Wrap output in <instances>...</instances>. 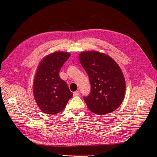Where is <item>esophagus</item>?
Segmentation results:
<instances>
[{
  "label": "esophagus",
  "mask_w": 157,
  "mask_h": 157,
  "mask_svg": "<svg viewBox=\"0 0 157 157\" xmlns=\"http://www.w3.org/2000/svg\"><path fill=\"white\" fill-rule=\"evenodd\" d=\"M73 94H74V97H76V96H78L79 94V91H78H78H75L73 93Z\"/></svg>",
  "instance_id": "34e87169"
}]
</instances>
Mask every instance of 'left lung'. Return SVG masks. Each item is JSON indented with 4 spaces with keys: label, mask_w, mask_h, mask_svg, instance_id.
I'll return each mask as SVG.
<instances>
[{
    "label": "left lung",
    "mask_w": 157,
    "mask_h": 157,
    "mask_svg": "<svg viewBox=\"0 0 157 157\" xmlns=\"http://www.w3.org/2000/svg\"><path fill=\"white\" fill-rule=\"evenodd\" d=\"M81 64L89 75L90 93L84 98L90 111L98 115L112 113L124 98L126 83L118 64L103 53L83 52L79 54Z\"/></svg>",
    "instance_id": "1"
}]
</instances>
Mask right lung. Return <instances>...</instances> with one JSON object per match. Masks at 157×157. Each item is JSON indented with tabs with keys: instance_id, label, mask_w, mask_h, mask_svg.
I'll use <instances>...</instances> for the list:
<instances>
[{
	"instance_id": "right-lung-1",
	"label": "right lung",
	"mask_w": 157,
	"mask_h": 157,
	"mask_svg": "<svg viewBox=\"0 0 157 157\" xmlns=\"http://www.w3.org/2000/svg\"><path fill=\"white\" fill-rule=\"evenodd\" d=\"M70 53L55 52L40 62L33 82V95L40 109L44 113L55 115L66 107L73 96L59 72Z\"/></svg>"
}]
</instances>
